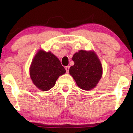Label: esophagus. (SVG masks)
Instances as JSON below:
<instances>
[{
    "instance_id": "34e87169",
    "label": "esophagus",
    "mask_w": 133,
    "mask_h": 133,
    "mask_svg": "<svg viewBox=\"0 0 133 133\" xmlns=\"http://www.w3.org/2000/svg\"><path fill=\"white\" fill-rule=\"evenodd\" d=\"M65 70H66V71L67 72H68L69 70H70V66H65Z\"/></svg>"
}]
</instances>
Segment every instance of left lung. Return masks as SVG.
I'll list each match as a JSON object with an SVG mask.
<instances>
[{
    "mask_svg": "<svg viewBox=\"0 0 133 133\" xmlns=\"http://www.w3.org/2000/svg\"><path fill=\"white\" fill-rule=\"evenodd\" d=\"M72 60L74 65L69 71L77 86L84 90L94 88L102 74V66L95 52L81 50L74 54Z\"/></svg>",
    "mask_w": 133,
    "mask_h": 133,
    "instance_id": "left-lung-1",
    "label": "left lung"
}]
</instances>
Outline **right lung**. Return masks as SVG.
Masks as SVG:
<instances>
[{"mask_svg":"<svg viewBox=\"0 0 133 133\" xmlns=\"http://www.w3.org/2000/svg\"><path fill=\"white\" fill-rule=\"evenodd\" d=\"M65 72L64 67L53 54L42 50L36 54L30 70L34 84L42 91H48L52 88L59 76Z\"/></svg>","mask_w":133,"mask_h":133,"instance_id":"obj_1","label":"right lung"}]
</instances>
